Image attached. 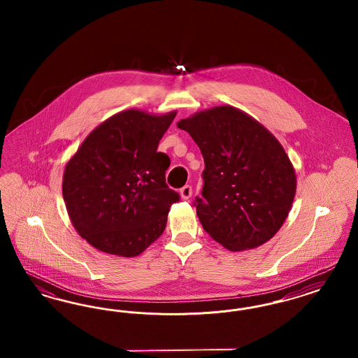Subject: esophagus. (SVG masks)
<instances>
[{"label":"esophagus","mask_w":358,"mask_h":358,"mask_svg":"<svg viewBox=\"0 0 358 358\" xmlns=\"http://www.w3.org/2000/svg\"><path fill=\"white\" fill-rule=\"evenodd\" d=\"M192 193H193V189H192L190 185H185V187H181V197H182L184 200L190 199V197H192Z\"/></svg>","instance_id":"34e87169"}]
</instances>
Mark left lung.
Instances as JSON below:
<instances>
[{
    "mask_svg": "<svg viewBox=\"0 0 358 358\" xmlns=\"http://www.w3.org/2000/svg\"><path fill=\"white\" fill-rule=\"evenodd\" d=\"M204 157L203 199L194 206L205 232L229 251L256 248L280 229L296 177L279 141L232 106L196 113L177 123Z\"/></svg>",
    "mask_w": 358,
    "mask_h": 358,
    "instance_id": "1",
    "label": "left lung"
}]
</instances>
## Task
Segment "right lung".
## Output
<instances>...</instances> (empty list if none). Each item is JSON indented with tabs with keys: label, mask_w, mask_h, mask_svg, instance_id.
Masks as SVG:
<instances>
[{
	"label": "right lung",
	"mask_w": 358,
	"mask_h": 358,
	"mask_svg": "<svg viewBox=\"0 0 358 358\" xmlns=\"http://www.w3.org/2000/svg\"><path fill=\"white\" fill-rule=\"evenodd\" d=\"M176 114L118 113L91 131L67 162L63 197L69 219L96 250L139 255L165 231L180 194L165 182L169 157L157 149Z\"/></svg>",
	"instance_id": "obj_1"
}]
</instances>
